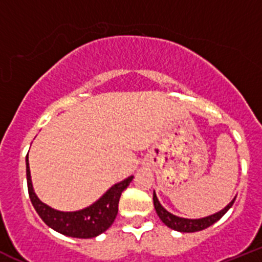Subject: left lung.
<instances>
[{
    "mask_svg": "<svg viewBox=\"0 0 262 262\" xmlns=\"http://www.w3.org/2000/svg\"><path fill=\"white\" fill-rule=\"evenodd\" d=\"M234 201H235V197L227 205V206L224 207V209L215 212V214L209 215V216L200 217V219H187V217L177 216V215L167 211V210L160 204L156 193H155L154 190V206H155V210H156L157 215H159V217L161 219V222L164 223L166 227H169L170 229L177 230V232H180V233H194V232H200V230H204L206 229V228L211 227L212 224H215L217 220H220L223 216H224L225 212L233 206Z\"/></svg>",
    "mask_w": 262,
    "mask_h": 262,
    "instance_id": "8db88e82",
    "label": "left lung"
}]
</instances>
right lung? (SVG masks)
Returning <instances> with one entry per match:
<instances>
[{
	"mask_svg": "<svg viewBox=\"0 0 262 262\" xmlns=\"http://www.w3.org/2000/svg\"><path fill=\"white\" fill-rule=\"evenodd\" d=\"M27 164V183L29 199L32 201L33 207L35 209L40 219L46 223V225L57 233L73 238H95L102 234L113 225L116 215H118L119 200L129 183L133 180V175L126 179L114 184L110 189L106 190L100 199L88 207L78 211H60L52 209L46 205L45 202L38 199L33 188L32 179H30L29 159H25Z\"/></svg>",
	"mask_w": 262,
	"mask_h": 262,
	"instance_id": "1",
	"label": "right lung"
}]
</instances>
